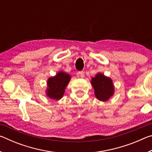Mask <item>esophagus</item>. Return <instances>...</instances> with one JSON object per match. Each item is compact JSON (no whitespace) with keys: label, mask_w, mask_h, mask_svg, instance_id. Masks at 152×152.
<instances>
[{"label":"esophagus","mask_w":152,"mask_h":152,"mask_svg":"<svg viewBox=\"0 0 152 152\" xmlns=\"http://www.w3.org/2000/svg\"><path fill=\"white\" fill-rule=\"evenodd\" d=\"M78 76L80 77V78H84V72L83 71L79 72L78 73Z\"/></svg>","instance_id":"34e87169"}]
</instances>
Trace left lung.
Segmentation results:
<instances>
[{"label":"left lung","instance_id":"1","mask_svg":"<svg viewBox=\"0 0 152 152\" xmlns=\"http://www.w3.org/2000/svg\"><path fill=\"white\" fill-rule=\"evenodd\" d=\"M91 84L94 89V94L97 99L107 101L114 94L113 80L101 73H98L91 80Z\"/></svg>","mask_w":152,"mask_h":152}]
</instances>
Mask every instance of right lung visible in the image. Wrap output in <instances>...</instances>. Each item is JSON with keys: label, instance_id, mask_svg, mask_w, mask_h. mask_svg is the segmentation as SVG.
Returning <instances> with one entry per match:
<instances>
[{"label": "right lung", "instance_id": "obj_1", "mask_svg": "<svg viewBox=\"0 0 152 152\" xmlns=\"http://www.w3.org/2000/svg\"><path fill=\"white\" fill-rule=\"evenodd\" d=\"M70 80V76L64 72H59L55 76L48 80L46 94L51 99H61L65 92V88Z\"/></svg>", "mask_w": 152, "mask_h": 152}]
</instances>
